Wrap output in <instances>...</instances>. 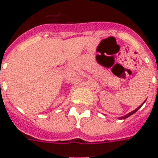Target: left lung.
<instances>
[{
	"label": "left lung",
	"instance_id": "8db88e82",
	"mask_svg": "<svg viewBox=\"0 0 158 158\" xmlns=\"http://www.w3.org/2000/svg\"><path fill=\"white\" fill-rule=\"evenodd\" d=\"M145 102H146V100L144 101V102H143V103H145ZM143 104H141L140 106H139V107H138V108H137L135 109V110H133V111H132V112H130L129 114H126V115H125V116H123V117H120V118H119V119H125V118H128V117L129 116H131V115H132V114H135L136 112L138 111V109H139V108H141V107H142V106L143 105Z\"/></svg>",
	"mask_w": 158,
	"mask_h": 158
}]
</instances>
